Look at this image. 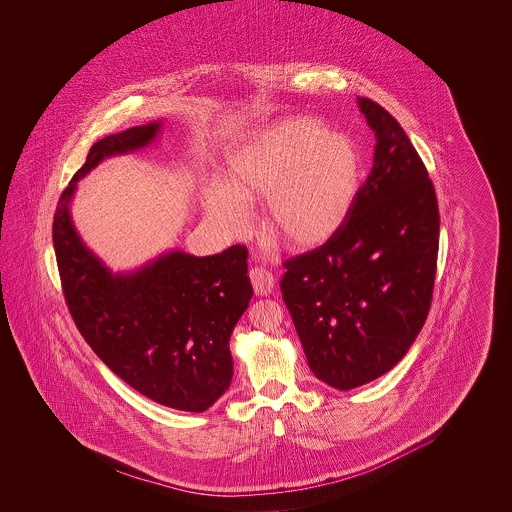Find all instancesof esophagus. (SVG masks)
Wrapping results in <instances>:
<instances>
[{
	"label": "esophagus",
	"mask_w": 512,
	"mask_h": 512,
	"mask_svg": "<svg viewBox=\"0 0 512 512\" xmlns=\"http://www.w3.org/2000/svg\"><path fill=\"white\" fill-rule=\"evenodd\" d=\"M250 282H252V288L256 295H270L274 292V276L262 268H252L250 270Z\"/></svg>",
	"instance_id": "34e87169"
}]
</instances>
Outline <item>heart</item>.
I'll return each mask as SVG.
<instances>
[{
    "instance_id": "b5f03b06",
    "label": "heart",
    "mask_w": 512,
    "mask_h": 512,
    "mask_svg": "<svg viewBox=\"0 0 512 512\" xmlns=\"http://www.w3.org/2000/svg\"><path fill=\"white\" fill-rule=\"evenodd\" d=\"M363 183L355 142L311 118L268 124L236 147L226 185L211 183L207 215L228 234L250 226L248 203H266L264 226L292 248L327 244L349 219Z\"/></svg>"
}]
</instances>
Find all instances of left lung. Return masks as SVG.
<instances>
[{
	"label": "left lung",
	"mask_w": 512,
	"mask_h": 512,
	"mask_svg": "<svg viewBox=\"0 0 512 512\" xmlns=\"http://www.w3.org/2000/svg\"><path fill=\"white\" fill-rule=\"evenodd\" d=\"M376 136L370 175L343 228L284 262V301L313 374L351 390L398 365L422 331L438 264L439 211L402 126L357 98Z\"/></svg>",
	"instance_id": "left-lung-1"
}]
</instances>
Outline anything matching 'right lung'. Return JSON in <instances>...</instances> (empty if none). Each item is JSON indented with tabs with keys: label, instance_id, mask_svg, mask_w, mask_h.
Wrapping results in <instances>:
<instances>
[{
	"label": "right lung",
	"instance_id": "right-lung-1",
	"mask_svg": "<svg viewBox=\"0 0 512 512\" xmlns=\"http://www.w3.org/2000/svg\"><path fill=\"white\" fill-rule=\"evenodd\" d=\"M161 120L102 138L63 191L53 244L74 323L98 359L149 400L205 412L232 380L230 335L248 309V250L215 256L169 250L134 272H112L80 238L71 217L76 185L98 163L153 144Z\"/></svg>",
	"mask_w": 512,
	"mask_h": 512
}]
</instances>
